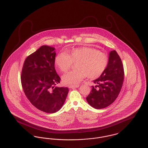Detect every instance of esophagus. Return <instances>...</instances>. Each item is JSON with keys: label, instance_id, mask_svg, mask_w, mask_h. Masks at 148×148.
Returning <instances> with one entry per match:
<instances>
[{"label": "esophagus", "instance_id": "1", "mask_svg": "<svg viewBox=\"0 0 148 148\" xmlns=\"http://www.w3.org/2000/svg\"><path fill=\"white\" fill-rule=\"evenodd\" d=\"M79 86V85H69V88H77Z\"/></svg>", "mask_w": 148, "mask_h": 148}]
</instances>
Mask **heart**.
<instances>
[{"label": "heart", "instance_id": "obj_1", "mask_svg": "<svg viewBox=\"0 0 148 148\" xmlns=\"http://www.w3.org/2000/svg\"><path fill=\"white\" fill-rule=\"evenodd\" d=\"M109 62L108 56L98 50L81 47L71 50L68 54L60 53L56 57L55 64L63 73L71 69L73 63H76L75 71L69 72L62 78L65 84L75 85L86 75L89 78L98 77L106 70Z\"/></svg>", "mask_w": 148, "mask_h": 148}]
</instances>
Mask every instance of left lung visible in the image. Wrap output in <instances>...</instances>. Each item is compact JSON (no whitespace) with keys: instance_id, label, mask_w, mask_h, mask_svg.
<instances>
[{"instance_id":"1","label":"left lung","mask_w":148,"mask_h":148,"mask_svg":"<svg viewBox=\"0 0 148 148\" xmlns=\"http://www.w3.org/2000/svg\"><path fill=\"white\" fill-rule=\"evenodd\" d=\"M124 69L121 60L115 50L109 53L106 70L93 82L90 93L86 98L87 102L95 109L106 108L115 100L119 94L124 81Z\"/></svg>"}]
</instances>
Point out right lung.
I'll list each match as a JSON object with an SVG mask.
<instances>
[{
	"instance_id": "obj_1",
	"label": "right lung",
	"mask_w": 148,
	"mask_h": 148,
	"mask_svg": "<svg viewBox=\"0 0 148 148\" xmlns=\"http://www.w3.org/2000/svg\"><path fill=\"white\" fill-rule=\"evenodd\" d=\"M55 48L42 45L25 60L21 83L23 91L33 106L47 113L59 110L66 100L69 89L57 87L60 77L54 63Z\"/></svg>"
}]
</instances>
